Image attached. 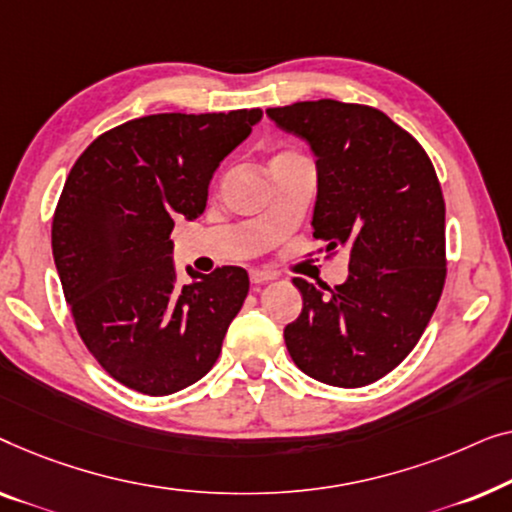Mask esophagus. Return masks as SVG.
Here are the masks:
<instances>
[{"mask_svg": "<svg viewBox=\"0 0 512 512\" xmlns=\"http://www.w3.org/2000/svg\"><path fill=\"white\" fill-rule=\"evenodd\" d=\"M271 280H276V273H273V271H264V269L250 271V283H253V285L271 283Z\"/></svg>", "mask_w": 512, "mask_h": 512, "instance_id": "34e87169", "label": "esophagus"}]
</instances>
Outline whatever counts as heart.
Segmentation results:
<instances>
[{
	"mask_svg": "<svg viewBox=\"0 0 512 512\" xmlns=\"http://www.w3.org/2000/svg\"><path fill=\"white\" fill-rule=\"evenodd\" d=\"M285 155H292V153H283V155H278V157H285ZM273 160H276V157H273Z\"/></svg>",
	"mask_w": 512,
	"mask_h": 512,
	"instance_id": "heart-1",
	"label": "heart"
}]
</instances>
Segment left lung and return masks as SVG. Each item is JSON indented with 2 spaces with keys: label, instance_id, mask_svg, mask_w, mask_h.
Masks as SVG:
<instances>
[{
  "label": "left lung",
  "instance_id": "obj_1",
  "mask_svg": "<svg viewBox=\"0 0 512 512\" xmlns=\"http://www.w3.org/2000/svg\"><path fill=\"white\" fill-rule=\"evenodd\" d=\"M266 115L315 155L313 239L327 253L350 248L343 285L294 278L304 308L285 327L287 352L320 383L371 385L415 348L445 285V201L434 164L371 106L318 99Z\"/></svg>",
  "mask_w": 512,
  "mask_h": 512
}]
</instances>
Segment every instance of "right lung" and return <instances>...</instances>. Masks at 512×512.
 I'll return each mask as SVG.
<instances>
[{
  "instance_id": "right-lung-1",
  "label": "right lung",
  "mask_w": 512,
  "mask_h": 512,
  "mask_svg": "<svg viewBox=\"0 0 512 512\" xmlns=\"http://www.w3.org/2000/svg\"><path fill=\"white\" fill-rule=\"evenodd\" d=\"M259 109L157 113L97 136L71 167L53 215V257L85 348L129 390L167 397L204 378L248 297L222 266L176 285V220L204 213L220 162Z\"/></svg>"
}]
</instances>
